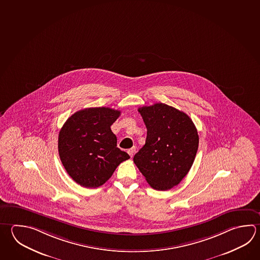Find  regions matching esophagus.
Returning <instances> with one entry per match:
<instances>
[{
	"mask_svg": "<svg viewBox=\"0 0 260 260\" xmlns=\"http://www.w3.org/2000/svg\"><path fill=\"white\" fill-rule=\"evenodd\" d=\"M135 152H136V148L135 147L131 148V149L127 150V153L129 154V156L131 157H133V155H134Z\"/></svg>",
	"mask_w": 260,
	"mask_h": 260,
	"instance_id": "34e87169",
	"label": "esophagus"
}]
</instances>
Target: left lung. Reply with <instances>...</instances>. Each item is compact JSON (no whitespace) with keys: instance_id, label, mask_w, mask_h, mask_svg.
<instances>
[{"instance_id":"left-lung-1","label":"left lung","mask_w":260,"mask_h":260,"mask_svg":"<svg viewBox=\"0 0 260 260\" xmlns=\"http://www.w3.org/2000/svg\"><path fill=\"white\" fill-rule=\"evenodd\" d=\"M147 127L144 146L133 162L156 190L177 186L190 170L199 147V135L186 113L162 103L138 109Z\"/></svg>"}]
</instances>
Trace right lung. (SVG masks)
Wrapping results in <instances>:
<instances>
[{
	"mask_svg": "<svg viewBox=\"0 0 260 260\" xmlns=\"http://www.w3.org/2000/svg\"><path fill=\"white\" fill-rule=\"evenodd\" d=\"M119 116L120 111L112 108H84L72 115L60 128V161L80 186H102L119 164L129 158L117 147V137L110 128Z\"/></svg>",
	"mask_w": 260,
	"mask_h": 260,
	"instance_id": "1",
	"label": "right lung"
}]
</instances>
